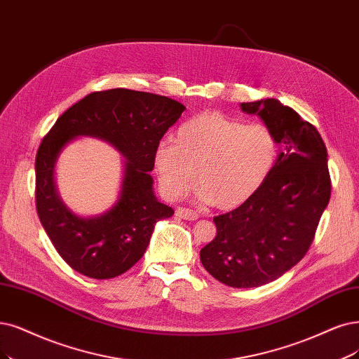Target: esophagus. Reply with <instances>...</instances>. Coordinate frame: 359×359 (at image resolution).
<instances>
[{
    "instance_id": "esophagus-1",
    "label": "esophagus",
    "mask_w": 359,
    "mask_h": 359,
    "mask_svg": "<svg viewBox=\"0 0 359 359\" xmlns=\"http://www.w3.org/2000/svg\"><path fill=\"white\" fill-rule=\"evenodd\" d=\"M176 216L180 219H184V220H196L198 217H200V215H198L196 211L189 210V208H182V207H179L176 210Z\"/></svg>"
}]
</instances>
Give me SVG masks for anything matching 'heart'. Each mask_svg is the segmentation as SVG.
Segmentation results:
<instances>
[{"label":"heart","mask_w":359,"mask_h":359,"mask_svg":"<svg viewBox=\"0 0 359 359\" xmlns=\"http://www.w3.org/2000/svg\"><path fill=\"white\" fill-rule=\"evenodd\" d=\"M278 154L280 144L268 126L203 112L180 124L172 142L156 144L154 170L171 200L183 196L198 179L201 201L231 210L266 183Z\"/></svg>","instance_id":"obj_1"}]
</instances>
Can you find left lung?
Wrapping results in <instances>:
<instances>
[{"mask_svg":"<svg viewBox=\"0 0 359 359\" xmlns=\"http://www.w3.org/2000/svg\"><path fill=\"white\" fill-rule=\"evenodd\" d=\"M281 146L266 183L247 203L215 217L217 235L200 257L205 271L233 288H255L303 259L328 205L327 148L318 130L278 99L241 103Z\"/></svg>","mask_w":359,"mask_h":359,"instance_id":"obj_1","label":"left lung"}]
</instances>
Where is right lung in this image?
Listing matches in <instances>:
<instances>
[{"instance_id":"add662e5","label":"right lung","mask_w":359,"mask_h":359,"mask_svg":"<svg viewBox=\"0 0 359 359\" xmlns=\"http://www.w3.org/2000/svg\"><path fill=\"white\" fill-rule=\"evenodd\" d=\"M187 109L176 100L127 88L96 91L57 118L35 158V203L39 222L60 257L95 280L127 272L149 245L156 222L175 211L154 194V151ZM78 137L109 142L125 156L122 188L114 205L97 217H79L55 187L61 151Z\"/></svg>"}]
</instances>
